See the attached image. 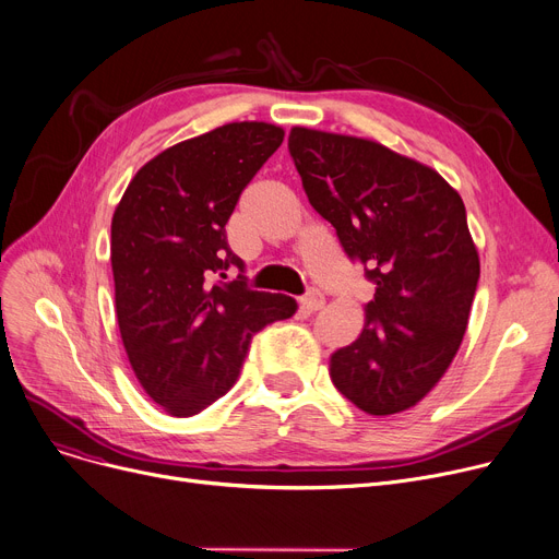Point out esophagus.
Here are the masks:
<instances>
[{
  "mask_svg": "<svg viewBox=\"0 0 559 559\" xmlns=\"http://www.w3.org/2000/svg\"><path fill=\"white\" fill-rule=\"evenodd\" d=\"M300 307L305 309V311H318V309H322L324 307V295L318 290V288H311L305 298L300 300Z\"/></svg>",
  "mask_w": 559,
  "mask_h": 559,
  "instance_id": "34e87169",
  "label": "esophagus"
}]
</instances>
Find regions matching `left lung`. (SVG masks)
Here are the masks:
<instances>
[{"label": "left lung", "mask_w": 559, "mask_h": 559, "mask_svg": "<svg viewBox=\"0 0 559 559\" xmlns=\"http://www.w3.org/2000/svg\"><path fill=\"white\" fill-rule=\"evenodd\" d=\"M288 151L311 207L377 286L364 332L332 354L330 377L370 415L406 411L442 379L467 330L480 261L461 193L364 138L295 126Z\"/></svg>", "instance_id": "8db88e82"}]
</instances>
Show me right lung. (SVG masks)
<instances>
[{
	"mask_svg": "<svg viewBox=\"0 0 559 559\" xmlns=\"http://www.w3.org/2000/svg\"><path fill=\"white\" fill-rule=\"evenodd\" d=\"M284 130L235 121L155 155L112 216L115 307L130 366L146 395L174 417L199 415L235 385L250 338L298 309L246 275L210 282L243 261L225 223Z\"/></svg>",
	"mask_w": 559,
	"mask_h": 559,
	"instance_id": "add662e5",
	"label": "right lung"
}]
</instances>
